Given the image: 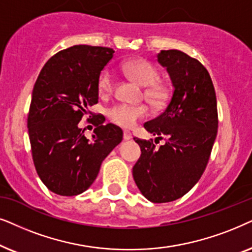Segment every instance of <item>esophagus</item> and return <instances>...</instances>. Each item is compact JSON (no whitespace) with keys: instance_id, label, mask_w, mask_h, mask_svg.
I'll use <instances>...</instances> for the list:
<instances>
[{"instance_id":"esophagus-1","label":"esophagus","mask_w":252,"mask_h":252,"mask_svg":"<svg viewBox=\"0 0 252 252\" xmlns=\"http://www.w3.org/2000/svg\"><path fill=\"white\" fill-rule=\"evenodd\" d=\"M123 138H124V140L131 139L132 138V133L128 131V130H124V131H123Z\"/></svg>"}]
</instances>
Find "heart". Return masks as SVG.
Returning a JSON list of instances; mask_svg holds the SVG:
<instances>
[{
	"mask_svg": "<svg viewBox=\"0 0 252 252\" xmlns=\"http://www.w3.org/2000/svg\"><path fill=\"white\" fill-rule=\"evenodd\" d=\"M123 70L126 75L143 86H149L146 94L154 103H162L167 98V90L160 84H154L158 79V70L152 63L144 59H136L126 62ZM99 91L108 93L113 89V77L109 70H103L98 79ZM149 115L146 105H129V103H116L107 110V116L113 123L122 128H132L137 122Z\"/></svg>",
	"mask_w": 252,
	"mask_h": 252,
	"instance_id": "1",
	"label": "heart"
}]
</instances>
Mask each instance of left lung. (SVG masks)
Instances as JSON below:
<instances>
[{"mask_svg":"<svg viewBox=\"0 0 252 252\" xmlns=\"http://www.w3.org/2000/svg\"><path fill=\"white\" fill-rule=\"evenodd\" d=\"M158 62L170 77L173 94L162 114L144 123L156 139L133 138L140 146L132 168L140 192L153 203H168L184 196L206 168L218 132L217 96L210 73L198 60L181 50H161Z\"/></svg>","mask_w":252,"mask_h":252,"instance_id":"1","label":"left lung"}]
</instances>
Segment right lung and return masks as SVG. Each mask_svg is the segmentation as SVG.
I'll return each mask as SVG.
<instances>
[{
	"label": "right lung",
	"instance_id": "right-lung-1",
	"mask_svg": "<svg viewBox=\"0 0 252 252\" xmlns=\"http://www.w3.org/2000/svg\"><path fill=\"white\" fill-rule=\"evenodd\" d=\"M107 47L77 45L50 58L34 84L28 117L33 162L42 183L60 196L89 189L123 131L96 115L92 142L79 122L99 99L98 79L113 58Z\"/></svg>",
	"mask_w": 252,
	"mask_h": 252
}]
</instances>
